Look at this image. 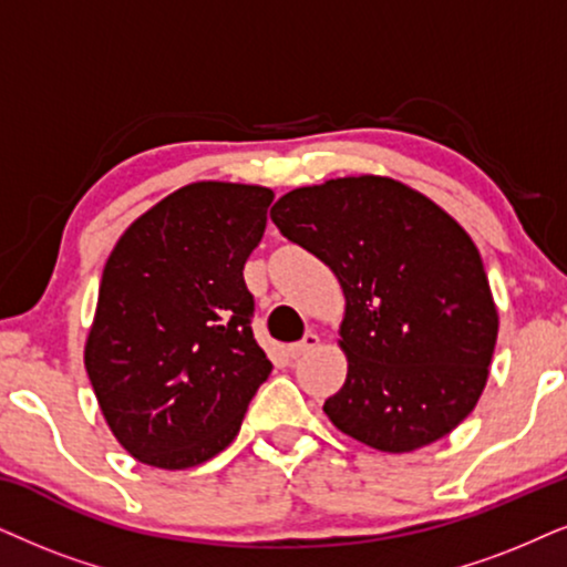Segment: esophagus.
<instances>
[{
  "instance_id": "1",
  "label": "esophagus",
  "mask_w": 567,
  "mask_h": 567,
  "mask_svg": "<svg viewBox=\"0 0 567 567\" xmlns=\"http://www.w3.org/2000/svg\"><path fill=\"white\" fill-rule=\"evenodd\" d=\"M317 346H319V334L308 332V334L303 337V340H300V342H296V346H290V350H288V353H290V358H300V355L311 353V350H313V348H317Z\"/></svg>"
}]
</instances>
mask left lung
Instances as JSON below:
<instances>
[{
    "mask_svg": "<svg viewBox=\"0 0 567 567\" xmlns=\"http://www.w3.org/2000/svg\"><path fill=\"white\" fill-rule=\"evenodd\" d=\"M285 238L327 264L346 296L348 358L324 403L342 434L413 453L450 434L482 398L499 317L476 243L424 193L348 175L271 206Z\"/></svg>",
    "mask_w": 567,
    "mask_h": 567,
    "instance_id": "8db88e82",
    "label": "left lung"
}]
</instances>
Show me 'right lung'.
<instances>
[{"instance_id": "add662e5", "label": "right lung", "mask_w": 567, "mask_h": 567, "mask_svg": "<svg viewBox=\"0 0 567 567\" xmlns=\"http://www.w3.org/2000/svg\"><path fill=\"white\" fill-rule=\"evenodd\" d=\"M271 198L264 185H183L112 248L83 361L106 426L135 461L185 471L238 436L271 371L243 279Z\"/></svg>"}]
</instances>
